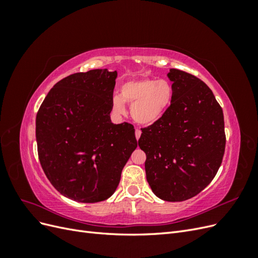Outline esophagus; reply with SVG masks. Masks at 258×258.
<instances>
[{"mask_svg":"<svg viewBox=\"0 0 258 258\" xmlns=\"http://www.w3.org/2000/svg\"><path fill=\"white\" fill-rule=\"evenodd\" d=\"M141 130L140 129H136V138H137V140H139L140 139V137H141Z\"/></svg>","mask_w":258,"mask_h":258,"instance_id":"34e87169","label":"esophagus"}]
</instances>
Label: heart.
Returning a JSON list of instances; mask_svg holds the SVG:
<instances>
[{
    "label": "heart",
    "mask_w": 258,
    "mask_h": 258,
    "mask_svg": "<svg viewBox=\"0 0 258 258\" xmlns=\"http://www.w3.org/2000/svg\"><path fill=\"white\" fill-rule=\"evenodd\" d=\"M173 87L167 80L139 79L128 81L121 85L120 96H114L113 110L123 114L126 103H132L131 117L143 126L158 121L166 114L172 103Z\"/></svg>",
    "instance_id": "b5f03b06"
}]
</instances>
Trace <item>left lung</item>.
Wrapping results in <instances>:
<instances>
[{"label": "left lung", "instance_id": "8db88e82", "mask_svg": "<svg viewBox=\"0 0 258 258\" xmlns=\"http://www.w3.org/2000/svg\"><path fill=\"white\" fill-rule=\"evenodd\" d=\"M173 99L161 118L142 129L146 179L165 201H184L211 183L221 167L224 115L212 90L198 77L170 69Z\"/></svg>", "mask_w": 258, "mask_h": 258}]
</instances>
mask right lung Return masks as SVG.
<instances>
[{
    "label": "right lung",
    "mask_w": 258,
    "mask_h": 258,
    "mask_svg": "<svg viewBox=\"0 0 258 258\" xmlns=\"http://www.w3.org/2000/svg\"><path fill=\"white\" fill-rule=\"evenodd\" d=\"M117 72L75 73L58 82L36 115L41 166L61 195L84 204L110 198L138 142L131 123L111 121Z\"/></svg>",
    "instance_id": "add662e5"
}]
</instances>
